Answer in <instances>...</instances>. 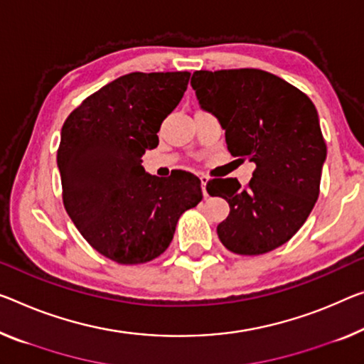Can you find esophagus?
Instances as JSON below:
<instances>
[{
  "instance_id": "esophagus-1",
  "label": "esophagus",
  "mask_w": 364,
  "mask_h": 364,
  "mask_svg": "<svg viewBox=\"0 0 364 364\" xmlns=\"http://www.w3.org/2000/svg\"><path fill=\"white\" fill-rule=\"evenodd\" d=\"M200 181H201V192H203V197H208V192H206V183H208V177L200 176Z\"/></svg>"
}]
</instances>
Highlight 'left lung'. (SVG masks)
Returning a JSON list of instances; mask_svg holds the SVG:
<instances>
[{
  "label": "left lung",
  "mask_w": 364,
  "mask_h": 364,
  "mask_svg": "<svg viewBox=\"0 0 364 364\" xmlns=\"http://www.w3.org/2000/svg\"><path fill=\"white\" fill-rule=\"evenodd\" d=\"M201 109L218 117L229 153L255 164L252 178H211V197L229 203L216 228L228 250L260 255L288 242L318 198L327 156L317 110L303 91L255 68L195 71Z\"/></svg>",
  "instance_id": "8db88e82"
}]
</instances>
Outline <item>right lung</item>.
<instances>
[{"label": "right lung", "mask_w": 364, "mask_h": 364, "mask_svg": "<svg viewBox=\"0 0 364 364\" xmlns=\"http://www.w3.org/2000/svg\"><path fill=\"white\" fill-rule=\"evenodd\" d=\"M188 80V71L120 76L82 100L61 128L57 164L66 213L99 254L120 265L163 254L178 218L203 198L192 172L156 177L141 166Z\"/></svg>", "instance_id": "1"}]
</instances>
